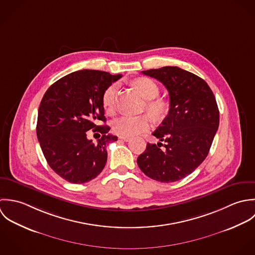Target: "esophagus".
<instances>
[{
  "mask_svg": "<svg viewBox=\"0 0 255 255\" xmlns=\"http://www.w3.org/2000/svg\"><path fill=\"white\" fill-rule=\"evenodd\" d=\"M119 139H120V140H122V141H124V142H128V141H130V138H129V137H119Z\"/></svg>",
  "mask_w": 255,
  "mask_h": 255,
  "instance_id": "1",
  "label": "esophagus"
}]
</instances>
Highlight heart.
<instances>
[{
	"instance_id": "obj_1",
	"label": "heart",
	"mask_w": 255,
	"mask_h": 255,
	"mask_svg": "<svg viewBox=\"0 0 255 255\" xmlns=\"http://www.w3.org/2000/svg\"><path fill=\"white\" fill-rule=\"evenodd\" d=\"M134 87L140 92L144 99L148 100L145 109L154 118H161L167 111V102L160 99H155L158 96L159 89L156 83L150 78H139L133 82ZM118 84H111L102 95V105L106 112L111 113L114 110L115 99L117 94ZM113 131L120 137H132L139 133L147 131L151 127V119L148 115L141 116H121L113 121Z\"/></svg>"
}]
</instances>
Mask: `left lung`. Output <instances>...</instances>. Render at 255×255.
<instances>
[{
	"label": "left lung",
	"mask_w": 255,
	"mask_h": 255,
	"mask_svg": "<svg viewBox=\"0 0 255 255\" xmlns=\"http://www.w3.org/2000/svg\"><path fill=\"white\" fill-rule=\"evenodd\" d=\"M142 74L166 88L169 111L153 133L160 142L148 143L137 163L150 178L174 182L193 172L208 155L219 127V108L208 84L188 71L166 66Z\"/></svg>",
	"instance_id": "1"
}]
</instances>
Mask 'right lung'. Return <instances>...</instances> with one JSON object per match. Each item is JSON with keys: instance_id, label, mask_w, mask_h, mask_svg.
Instances as JSON below:
<instances>
[{"instance_id": "right-lung-1", "label": "right lung", "mask_w": 255, "mask_h": 255, "mask_svg": "<svg viewBox=\"0 0 255 255\" xmlns=\"http://www.w3.org/2000/svg\"><path fill=\"white\" fill-rule=\"evenodd\" d=\"M121 77L81 70L61 78L46 91L38 108L37 139L48 164L65 180L85 183L104 168L106 144L117 137L108 134L109 126L99 125L106 121L102 95ZM90 129L102 134L96 144L86 138Z\"/></svg>"}]
</instances>
